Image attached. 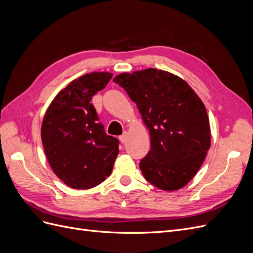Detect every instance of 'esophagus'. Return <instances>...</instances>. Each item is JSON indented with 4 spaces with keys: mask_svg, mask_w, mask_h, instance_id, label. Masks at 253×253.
<instances>
[{
    "mask_svg": "<svg viewBox=\"0 0 253 253\" xmlns=\"http://www.w3.org/2000/svg\"><path fill=\"white\" fill-rule=\"evenodd\" d=\"M119 139H120V141H121L122 143H126V140H127V133L125 132L124 134H122V135L119 137Z\"/></svg>",
    "mask_w": 253,
    "mask_h": 253,
    "instance_id": "1",
    "label": "esophagus"
}]
</instances>
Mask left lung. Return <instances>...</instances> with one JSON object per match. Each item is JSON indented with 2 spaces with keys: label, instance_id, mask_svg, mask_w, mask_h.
<instances>
[{
  "label": "left lung",
  "instance_id": "obj_1",
  "mask_svg": "<svg viewBox=\"0 0 253 253\" xmlns=\"http://www.w3.org/2000/svg\"><path fill=\"white\" fill-rule=\"evenodd\" d=\"M137 105L151 138L139 168L164 191L185 187L200 170L211 144L208 114L195 91L178 76L147 68L113 79Z\"/></svg>",
  "mask_w": 253,
  "mask_h": 253
}]
</instances>
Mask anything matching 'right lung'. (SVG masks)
Wrapping results in <instances>:
<instances>
[{"label":"right lung","mask_w":253,"mask_h":253,"mask_svg":"<svg viewBox=\"0 0 253 253\" xmlns=\"http://www.w3.org/2000/svg\"><path fill=\"white\" fill-rule=\"evenodd\" d=\"M113 74L94 72L75 79L49 104L41 126L48 164L73 189H90L110 176L119 141L106 135L91 97L105 87Z\"/></svg>","instance_id":"obj_1"}]
</instances>
